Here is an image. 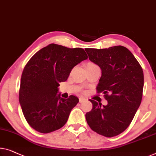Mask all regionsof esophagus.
<instances>
[{
	"instance_id": "34e87169",
	"label": "esophagus",
	"mask_w": 156,
	"mask_h": 156,
	"mask_svg": "<svg viewBox=\"0 0 156 156\" xmlns=\"http://www.w3.org/2000/svg\"><path fill=\"white\" fill-rule=\"evenodd\" d=\"M85 101H87V99L84 98V97H79V101H80V103L81 102H83Z\"/></svg>"
}]
</instances>
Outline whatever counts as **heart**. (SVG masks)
I'll use <instances>...</instances> for the list:
<instances>
[{
    "label": "heart",
    "mask_w": 156,
    "mask_h": 156,
    "mask_svg": "<svg viewBox=\"0 0 156 156\" xmlns=\"http://www.w3.org/2000/svg\"><path fill=\"white\" fill-rule=\"evenodd\" d=\"M92 64H92V63H90V64H88V65H92Z\"/></svg>",
    "instance_id": "b5f03b06"
}]
</instances>
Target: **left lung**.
Returning <instances> with one entry per match:
<instances>
[{
    "label": "left lung",
    "instance_id": "8db88e82",
    "mask_svg": "<svg viewBox=\"0 0 156 156\" xmlns=\"http://www.w3.org/2000/svg\"><path fill=\"white\" fill-rule=\"evenodd\" d=\"M89 59L98 65L101 76L97 92H103L108 101L101 105L90 99L91 111L86 113L93 131L106 137L117 136L131 123L140 106L144 87V72L134 56L121 45L105 49H85Z\"/></svg>",
    "mask_w": 156,
    "mask_h": 156
}]
</instances>
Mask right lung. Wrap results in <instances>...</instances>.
<instances>
[{"label":"right lung","instance_id":"1","mask_svg":"<svg viewBox=\"0 0 156 156\" xmlns=\"http://www.w3.org/2000/svg\"><path fill=\"white\" fill-rule=\"evenodd\" d=\"M87 59L82 48L50 44L38 51L25 66L20 81L19 100L27 122L41 133L59 129L66 124L77 97H60L59 83L72 69Z\"/></svg>","mask_w":156,"mask_h":156}]
</instances>
